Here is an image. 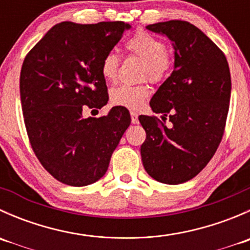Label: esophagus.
<instances>
[{
  "instance_id": "obj_1",
  "label": "esophagus",
  "mask_w": 250,
  "mask_h": 250,
  "mask_svg": "<svg viewBox=\"0 0 250 250\" xmlns=\"http://www.w3.org/2000/svg\"><path fill=\"white\" fill-rule=\"evenodd\" d=\"M130 116H132V123H134V125L139 123V120H138V112H135V111H130Z\"/></svg>"
}]
</instances>
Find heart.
<instances>
[{
	"label": "heart",
	"mask_w": 250,
	"mask_h": 250,
	"mask_svg": "<svg viewBox=\"0 0 250 250\" xmlns=\"http://www.w3.org/2000/svg\"><path fill=\"white\" fill-rule=\"evenodd\" d=\"M125 49L144 59L141 76L148 77L152 82H162L170 74L173 59L166 50L162 40L146 31H137L127 42ZM120 60L115 53H107L100 62L102 76L107 82H115L118 76ZM150 95V87L146 83L140 84H122L113 88L110 93L111 103L116 106L129 110L140 109Z\"/></svg>",
	"instance_id": "1"
}]
</instances>
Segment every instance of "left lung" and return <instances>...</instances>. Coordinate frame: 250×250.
Returning <instances> with one entry per match:
<instances>
[{
    "label": "left lung",
    "instance_id": "8db88e82",
    "mask_svg": "<svg viewBox=\"0 0 250 250\" xmlns=\"http://www.w3.org/2000/svg\"><path fill=\"white\" fill-rule=\"evenodd\" d=\"M146 27L173 42L175 62L150 102L162 120L139 116L146 132L141 160L151 178L178 185L208 165L223 139L231 98L230 67L223 50L190 22L169 20Z\"/></svg>",
    "mask_w": 250,
    "mask_h": 250
}]
</instances>
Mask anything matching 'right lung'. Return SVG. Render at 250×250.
I'll return each instance as SVG.
<instances>
[{"label": "right lung", "mask_w": 250, "mask_h": 250, "mask_svg": "<svg viewBox=\"0 0 250 250\" xmlns=\"http://www.w3.org/2000/svg\"><path fill=\"white\" fill-rule=\"evenodd\" d=\"M129 27L123 21H62L25 57L20 100L27 137L44 169L60 183L85 186L103 178L129 127L125 107L98 118L82 115L107 104L100 62Z\"/></svg>", "instance_id": "1"}]
</instances>
